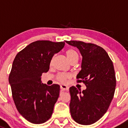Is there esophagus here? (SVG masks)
I'll use <instances>...</instances> for the list:
<instances>
[{
	"label": "esophagus",
	"mask_w": 128,
	"mask_h": 128,
	"mask_svg": "<svg viewBox=\"0 0 128 128\" xmlns=\"http://www.w3.org/2000/svg\"><path fill=\"white\" fill-rule=\"evenodd\" d=\"M69 90V87L67 86L66 85H64V84L60 85V90H61V91H64V90Z\"/></svg>",
	"instance_id": "obj_1"
}]
</instances>
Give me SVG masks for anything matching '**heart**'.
<instances>
[{
	"label": "heart",
	"mask_w": 128,
	"mask_h": 128,
	"mask_svg": "<svg viewBox=\"0 0 128 128\" xmlns=\"http://www.w3.org/2000/svg\"><path fill=\"white\" fill-rule=\"evenodd\" d=\"M66 55L68 59L70 62H73L74 60H78V58H79L78 52L72 49H69L67 50L66 52ZM70 77L71 76H70V74L63 73V74H60L58 75V79L59 81L62 82H64L66 81V80L70 79Z\"/></svg>",
	"instance_id": "heart-1"
}]
</instances>
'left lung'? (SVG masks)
<instances>
[{
	"label": "left lung",
	"instance_id": "1",
	"mask_svg": "<svg viewBox=\"0 0 128 128\" xmlns=\"http://www.w3.org/2000/svg\"><path fill=\"white\" fill-rule=\"evenodd\" d=\"M66 42L80 51L81 70L76 78L86 86L82 92L74 86L69 88L71 116L80 124H92L104 116L113 98L116 85L113 64L101 47L76 40Z\"/></svg>",
	"mask_w": 128,
	"mask_h": 128
}]
</instances>
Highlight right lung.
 I'll return each instance as SVG.
<instances>
[{
	"label": "right lung",
	"mask_w": 128,
	"mask_h": 128,
	"mask_svg": "<svg viewBox=\"0 0 128 128\" xmlns=\"http://www.w3.org/2000/svg\"><path fill=\"white\" fill-rule=\"evenodd\" d=\"M64 45V42L37 40L20 51L14 60L8 78L12 98L19 113L32 123H44L51 117L60 86L43 84L41 76L49 70L53 56Z\"/></svg>",
	"instance_id": "add662e5"
}]
</instances>
